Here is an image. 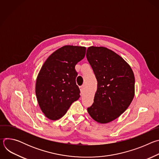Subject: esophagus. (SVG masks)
<instances>
[{
    "label": "esophagus",
    "instance_id": "obj_1",
    "mask_svg": "<svg viewBox=\"0 0 159 159\" xmlns=\"http://www.w3.org/2000/svg\"><path fill=\"white\" fill-rule=\"evenodd\" d=\"M84 87H85V86H84V85H82V86H80V92H81V93L82 94H83L84 93Z\"/></svg>",
    "mask_w": 159,
    "mask_h": 159
}]
</instances>
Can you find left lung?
<instances>
[{
    "instance_id": "1",
    "label": "left lung",
    "mask_w": 159,
    "mask_h": 159,
    "mask_svg": "<svg viewBox=\"0 0 159 159\" xmlns=\"http://www.w3.org/2000/svg\"><path fill=\"white\" fill-rule=\"evenodd\" d=\"M87 59L98 81L94 103L87 108L96 121L107 123L127 109L134 95V76L130 66L105 47L87 48Z\"/></svg>"
}]
</instances>
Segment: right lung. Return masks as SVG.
Wrapping results in <instances>:
<instances>
[{
    "label": "right lung",
    "mask_w": 159,
    "mask_h": 159,
    "mask_svg": "<svg viewBox=\"0 0 159 159\" xmlns=\"http://www.w3.org/2000/svg\"><path fill=\"white\" fill-rule=\"evenodd\" d=\"M84 47L66 45L45 61L36 82L39 106L48 119L57 120L80 97L75 66L85 55Z\"/></svg>",
    "instance_id": "1"
}]
</instances>
